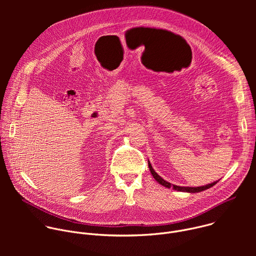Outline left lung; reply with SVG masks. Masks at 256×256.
<instances>
[{"mask_svg": "<svg viewBox=\"0 0 256 256\" xmlns=\"http://www.w3.org/2000/svg\"><path fill=\"white\" fill-rule=\"evenodd\" d=\"M148 164H149V168H150V171H151V173H152V175H153V177L155 178V180L156 181H158L159 184H161V186H165V188H172L173 190H178V192H190V194H196V192H202V190H208V188H212V186H214L216 182L218 181H214V182H212V184H206V186H198V188H190V186H174V184H171L170 182H168V181H166V180H164L160 175H158L156 172H155V170L153 169V167H152V165H151V163H150V161L148 160Z\"/></svg>", "mask_w": 256, "mask_h": 256, "instance_id": "1", "label": "left lung"}]
</instances>
